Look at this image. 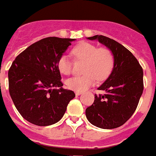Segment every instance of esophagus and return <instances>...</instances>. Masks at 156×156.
Returning <instances> with one entry per match:
<instances>
[{
	"label": "esophagus",
	"mask_w": 156,
	"mask_h": 156,
	"mask_svg": "<svg viewBox=\"0 0 156 156\" xmlns=\"http://www.w3.org/2000/svg\"><path fill=\"white\" fill-rule=\"evenodd\" d=\"M75 93H76V96H80V95L81 94V92H76Z\"/></svg>",
	"instance_id": "1"
}]
</instances>
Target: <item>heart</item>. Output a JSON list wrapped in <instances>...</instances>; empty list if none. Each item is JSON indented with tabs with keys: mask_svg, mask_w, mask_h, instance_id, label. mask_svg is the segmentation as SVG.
I'll use <instances>...</instances> for the list:
<instances>
[{
	"mask_svg": "<svg viewBox=\"0 0 156 156\" xmlns=\"http://www.w3.org/2000/svg\"><path fill=\"white\" fill-rule=\"evenodd\" d=\"M71 53L75 60L84 61L83 75L75 76L67 80V86L76 92H83L92 86L96 80H103L112 71L115 58L112 52L107 48H98L92 44L81 42L73 48ZM57 68L64 75H69L73 70V61L66 55L57 60Z\"/></svg>",
	"mask_w": 156,
	"mask_h": 156,
	"instance_id": "heart-1",
	"label": "heart"
}]
</instances>
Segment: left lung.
<instances>
[{
	"instance_id": "8db88e82",
	"label": "left lung",
	"mask_w": 156,
	"mask_h": 156,
	"mask_svg": "<svg viewBox=\"0 0 156 156\" xmlns=\"http://www.w3.org/2000/svg\"><path fill=\"white\" fill-rule=\"evenodd\" d=\"M108 48L115 63L108 78L98 90L104 95H95L94 103L85 111L90 123L103 129L122 126L131 118L138 106L144 91V72L133 54L117 41L102 35L87 37Z\"/></svg>"
}]
</instances>
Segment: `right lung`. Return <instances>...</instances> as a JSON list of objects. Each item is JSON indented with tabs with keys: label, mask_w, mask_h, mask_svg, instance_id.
Returning a JSON list of instances; mask_svg holds the SVG:
<instances>
[{
	"label": "right lung",
	"mask_w": 156,
	"mask_h": 156,
	"mask_svg": "<svg viewBox=\"0 0 156 156\" xmlns=\"http://www.w3.org/2000/svg\"><path fill=\"white\" fill-rule=\"evenodd\" d=\"M75 39L51 37L31 44L16 57L9 70L12 102L27 121L49 126L61 119L76 96L64 89L57 60Z\"/></svg>",
	"instance_id": "right-lung-1"
}]
</instances>
